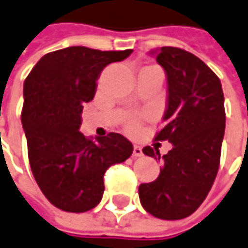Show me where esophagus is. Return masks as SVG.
<instances>
[{
	"label": "esophagus",
	"instance_id": "obj_1",
	"mask_svg": "<svg viewBox=\"0 0 248 248\" xmlns=\"http://www.w3.org/2000/svg\"><path fill=\"white\" fill-rule=\"evenodd\" d=\"M133 156H136V157L142 156V149H141V146L134 145V148H133Z\"/></svg>",
	"mask_w": 248,
	"mask_h": 248
}]
</instances>
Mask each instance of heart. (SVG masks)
I'll list each match as a JSON object with an SVG mask.
<instances>
[{
  "mask_svg": "<svg viewBox=\"0 0 248 248\" xmlns=\"http://www.w3.org/2000/svg\"><path fill=\"white\" fill-rule=\"evenodd\" d=\"M149 67V69H159V67L156 66H146ZM138 126H140V122H138L137 119H130L129 121V124H127V129L130 131H136L138 129Z\"/></svg>",
  "mask_w": 248,
  "mask_h": 248,
  "instance_id": "obj_1",
  "label": "heart"
}]
</instances>
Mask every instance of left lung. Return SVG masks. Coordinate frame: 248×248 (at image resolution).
Returning a JSON list of instances; mask_svg holds the SVG:
<instances>
[{"label": "left lung", "mask_w": 248, "mask_h": 248, "mask_svg": "<svg viewBox=\"0 0 248 248\" xmlns=\"http://www.w3.org/2000/svg\"><path fill=\"white\" fill-rule=\"evenodd\" d=\"M167 76L166 126L156 141L172 149L160 156L155 148L142 152L163 161L156 181L138 187L142 208L161 220H181L200 208L216 179L225 111L220 78L194 54L178 47L152 50Z\"/></svg>", "instance_id": "left-lung-1"}]
</instances>
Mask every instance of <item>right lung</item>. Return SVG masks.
I'll list each match as a JSON object with an SVG mask.
<instances>
[{
    "instance_id": "add662e5",
    "label": "right lung",
    "mask_w": 248,
    "mask_h": 248,
    "mask_svg": "<svg viewBox=\"0 0 248 248\" xmlns=\"http://www.w3.org/2000/svg\"><path fill=\"white\" fill-rule=\"evenodd\" d=\"M131 53L66 47L43 55L25 78L21 124L30 166L42 193L61 210L95 208L107 168L133 153L122 134L92 141L80 131L84 104L93 99L102 70Z\"/></svg>"
}]
</instances>
